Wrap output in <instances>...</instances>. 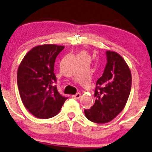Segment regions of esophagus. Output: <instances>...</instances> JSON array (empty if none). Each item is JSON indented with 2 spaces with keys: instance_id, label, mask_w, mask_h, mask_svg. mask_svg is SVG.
I'll return each instance as SVG.
<instances>
[{
  "instance_id": "esophagus-1",
  "label": "esophagus",
  "mask_w": 152,
  "mask_h": 152,
  "mask_svg": "<svg viewBox=\"0 0 152 152\" xmlns=\"http://www.w3.org/2000/svg\"><path fill=\"white\" fill-rule=\"evenodd\" d=\"M80 97H81V94L80 93H77L76 94H73V95H72V97L74 98V99H80Z\"/></svg>"
}]
</instances>
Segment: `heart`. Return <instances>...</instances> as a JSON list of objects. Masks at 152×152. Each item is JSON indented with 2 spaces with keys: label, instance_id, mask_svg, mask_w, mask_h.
<instances>
[{
  "label": "heart",
  "instance_id": "1",
  "mask_svg": "<svg viewBox=\"0 0 152 152\" xmlns=\"http://www.w3.org/2000/svg\"><path fill=\"white\" fill-rule=\"evenodd\" d=\"M83 56H88L89 57L88 53H87V52L85 51V50L80 51V53H79V55H78V57H83Z\"/></svg>",
  "mask_w": 152,
  "mask_h": 152
}]
</instances>
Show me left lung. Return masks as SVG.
<instances>
[{"label":"left lung","mask_w":152,"mask_h":152,"mask_svg":"<svg viewBox=\"0 0 152 152\" xmlns=\"http://www.w3.org/2000/svg\"><path fill=\"white\" fill-rule=\"evenodd\" d=\"M106 54L107 63L96 83L95 102L90 110H85L87 118L98 124L110 122L122 111L132 87L131 70L124 59L114 51Z\"/></svg>","instance_id":"obj_1"}]
</instances>
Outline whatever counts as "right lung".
<instances>
[{
	"instance_id": "1",
	"label": "right lung",
	"mask_w": 152,
	"mask_h": 152,
	"mask_svg": "<svg viewBox=\"0 0 152 152\" xmlns=\"http://www.w3.org/2000/svg\"><path fill=\"white\" fill-rule=\"evenodd\" d=\"M63 45L45 44L32 48L20 63L17 82L21 100L35 117L48 119L57 115L67 99L59 94L54 64Z\"/></svg>"
}]
</instances>
